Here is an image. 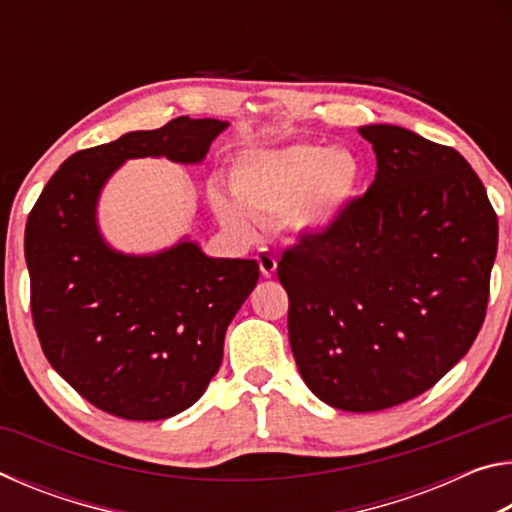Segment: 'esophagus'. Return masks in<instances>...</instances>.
<instances>
[{
	"label": "esophagus",
	"instance_id": "obj_1",
	"mask_svg": "<svg viewBox=\"0 0 512 512\" xmlns=\"http://www.w3.org/2000/svg\"><path fill=\"white\" fill-rule=\"evenodd\" d=\"M257 264H259V271H262V275L271 277L275 273V268H277V259H275L273 253H268V250L262 248L257 253Z\"/></svg>",
	"mask_w": 512,
	"mask_h": 512
}]
</instances>
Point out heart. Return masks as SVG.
Here are the masks:
<instances>
[{
  "label": "heart",
  "instance_id": "b5f03b06",
  "mask_svg": "<svg viewBox=\"0 0 512 512\" xmlns=\"http://www.w3.org/2000/svg\"><path fill=\"white\" fill-rule=\"evenodd\" d=\"M363 167L348 149L293 144L280 151L248 153L230 173L235 203L214 196L223 225L250 235L282 223L293 232H320L332 225L357 196Z\"/></svg>",
  "mask_w": 512,
  "mask_h": 512
}]
</instances>
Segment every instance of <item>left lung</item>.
<instances>
[{
  "mask_svg": "<svg viewBox=\"0 0 512 512\" xmlns=\"http://www.w3.org/2000/svg\"><path fill=\"white\" fill-rule=\"evenodd\" d=\"M359 135L377 155L375 180L329 228L284 248L277 277L309 391L368 413L429 391L472 348L499 225L452 146L388 124Z\"/></svg>",
  "mask_w": 512,
  "mask_h": 512,
  "instance_id": "1",
  "label": "left lung"
}]
</instances>
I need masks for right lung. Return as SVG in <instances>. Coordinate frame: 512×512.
Segmentation results:
<instances>
[{"label":"right lung","instance_id":"obj_1","mask_svg":"<svg viewBox=\"0 0 512 512\" xmlns=\"http://www.w3.org/2000/svg\"><path fill=\"white\" fill-rule=\"evenodd\" d=\"M225 126L176 117L76 151L27 219L40 348L76 393L117 418L164 420L205 393L221 366L225 329L255 289L259 266L205 257L192 241L155 257L119 255L99 237L97 196L128 158L201 162Z\"/></svg>","mask_w":512,"mask_h":512}]
</instances>
